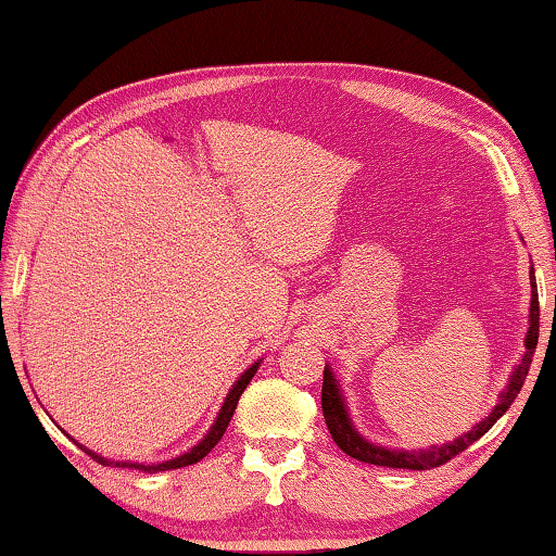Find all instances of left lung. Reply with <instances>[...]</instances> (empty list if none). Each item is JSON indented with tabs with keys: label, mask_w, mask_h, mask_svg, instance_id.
Returning a JSON list of instances; mask_svg holds the SVG:
<instances>
[{
	"label": "left lung",
	"mask_w": 556,
	"mask_h": 556,
	"mask_svg": "<svg viewBox=\"0 0 556 556\" xmlns=\"http://www.w3.org/2000/svg\"><path fill=\"white\" fill-rule=\"evenodd\" d=\"M530 285H532V306H530V328H527V338L525 345L527 351L522 355V363L515 368V375L510 378V384H507L505 392L501 394V402L495 404L493 412L476 425L468 434L458 437L451 444H441V446H431V448H419V451H397V448H384V446H375L370 441H365L357 431L353 429L351 419H348L345 404L341 397V390L333 380L331 370H324V388H321V407H324V419L326 427L331 431L333 441L343 454L353 456L363 464H372V466H384V468H407V470H429V468H439L444 466L446 460L456 458L460 451H466L473 441L481 439L488 429H491L503 414L510 409V404L515 402L517 394H520L527 372H530L532 357H534V348H538V338H540V299H538V281H534V269H530ZM556 306V299H554Z\"/></svg>",
	"instance_id": "8db88e82"
}]
</instances>
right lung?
Listing matches in <instances>:
<instances>
[{
  "label": "right lung",
  "instance_id": "1",
  "mask_svg": "<svg viewBox=\"0 0 556 556\" xmlns=\"http://www.w3.org/2000/svg\"><path fill=\"white\" fill-rule=\"evenodd\" d=\"M257 365H260V363H255V365H252V368L244 370V375H240V380L235 382V388L230 390L228 397H225L223 407H220V414H218V419H215V425L211 427L208 437H205L199 446H193L191 451H188V454L178 456V458H172V460H164V464H152V466H147V464H129V460H108V458H102V456H98V454H92V451H88V448H86V454H90V456L96 458L98 464H102V466L135 468V470H144V473H156V470H172V468H184V466L199 464V460L208 456L211 448L223 439L225 429H228L230 419H232V412H235V407H238V402H240V394H242L244 388H248V384H250L252 375L257 372Z\"/></svg>",
  "mask_w": 556,
  "mask_h": 556
}]
</instances>
